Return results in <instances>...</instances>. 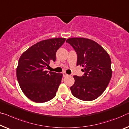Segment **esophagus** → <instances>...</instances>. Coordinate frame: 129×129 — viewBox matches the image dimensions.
Returning <instances> with one entry per match:
<instances>
[{
  "label": "esophagus",
  "instance_id": "34e87169",
  "mask_svg": "<svg viewBox=\"0 0 129 129\" xmlns=\"http://www.w3.org/2000/svg\"><path fill=\"white\" fill-rule=\"evenodd\" d=\"M62 75H63V77H66V76H68V75L66 73H65V72L63 73Z\"/></svg>",
  "mask_w": 129,
  "mask_h": 129
}]
</instances>
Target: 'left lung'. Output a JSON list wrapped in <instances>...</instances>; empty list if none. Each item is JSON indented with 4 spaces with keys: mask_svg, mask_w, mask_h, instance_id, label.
<instances>
[{
    "mask_svg": "<svg viewBox=\"0 0 129 129\" xmlns=\"http://www.w3.org/2000/svg\"><path fill=\"white\" fill-rule=\"evenodd\" d=\"M66 42L76 53L77 65L83 67V76H74L75 83L70 87L73 95L86 101L97 99L106 89L112 76L110 57L92 40L73 38Z\"/></svg>",
    "mask_w": 129,
    "mask_h": 129,
    "instance_id": "8db88e82",
    "label": "left lung"
}]
</instances>
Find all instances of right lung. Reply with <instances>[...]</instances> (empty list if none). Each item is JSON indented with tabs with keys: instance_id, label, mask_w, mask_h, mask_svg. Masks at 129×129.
Returning <instances> with one entry per match:
<instances>
[{
	"instance_id": "right-lung-1",
	"label": "right lung",
	"mask_w": 129,
	"mask_h": 129,
	"mask_svg": "<svg viewBox=\"0 0 129 129\" xmlns=\"http://www.w3.org/2000/svg\"><path fill=\"white\" fill-rule=\"evenodd\" d=\"M65 41L62 38L42 40L21 55L17 78L22 92L30 100L41 103L55 97L62 74L49 73L45 69L55 62L57 51Z\"/></svg>"
}]
</instances>
